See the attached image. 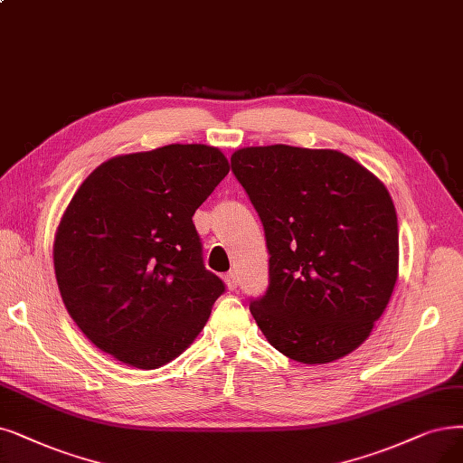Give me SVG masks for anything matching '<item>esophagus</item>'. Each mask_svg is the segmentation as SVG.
Segmentation results:
<instances>
[{"label": "esophagus", "mask_w": 463, "mask_h": 463, "mask_svg": "<svg viewBox=\"0 0 463 463\" xmlns=\"http://www.w3.org/2000/svg\"><path fill=\"white\" fill-rule=\"evenodd\" d=\"M224 283H226V287H228L230 290H235V288H237V285H239V281H237V273H235V271L226 273V275H224Z\"/></svg>", "instance_id": "1"}]
</instances>
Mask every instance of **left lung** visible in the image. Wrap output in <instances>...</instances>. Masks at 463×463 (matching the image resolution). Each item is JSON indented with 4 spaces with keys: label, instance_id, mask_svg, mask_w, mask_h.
Instances as JSON below:
<instances>
[{
    "label": "left lung",
    "instance_id": "1",
    "mask_svg": "<svg viewBox=\"0 0 463 463\" xmlns=\"http://www.w3.org/2000/svg\"><path fill=\"white\" fill-rule=\"evenodd\" d=\"M232 171L260 216L269 287L250 313L292 361L325 364L355 351L399 275V228L383 182L338 150L287 144L235 150Z\"/></svg>",
    "mask_w": 463,
    "mask_h": 463
}]
</instances>
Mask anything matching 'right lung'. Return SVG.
Masks as SVG:
<instances>
[{
  "mask_svg": "<svg viewBox=\"0 0 463 463\" xmlns=\"http://www.w3.org/2000/svg\"><path fill=\"white\" fill-rule=\"evenodd\" d=\"M230 173L214 146L169 144L92 171L59 222L52 262L70 317L104 354L154 371L176 359L224 292L192 216Z\"/></svg>",
  "mask_w": 463,
  "mask_h": 463,
  "instance_id": "1",
  "label": "right lung"
}]
</instances>
